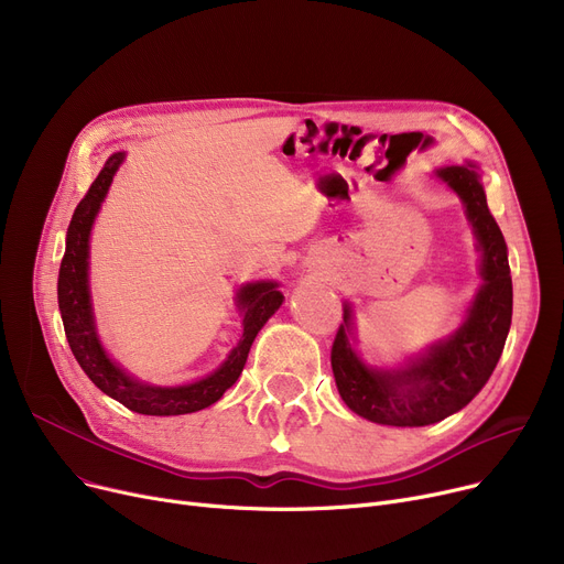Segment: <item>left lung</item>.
Returning <instances> with one entry per match:
<instances>
[{
	"instance_id": "1",
	"label": "left lung",
	"mask_w": 564,
	"mask_h": 564,
	"mask_svg": "<svg viewBox=\"0 0 564 564\" xmlns=\"http://www.w3.org/2000/svg\"><path fill=\"white\" fill-rule=\"evenodd\" d=\"M466 205L482 249V288L476 294L459 332L430 347L423 359L404 370L366 368L349 345V306L332 347V368L345 404L359 416L395 427H423L448 419L476 398L491 377L512 322V276L508 247L489 213L476 166L436 171Z\"/></svg>"
}]
</instances>
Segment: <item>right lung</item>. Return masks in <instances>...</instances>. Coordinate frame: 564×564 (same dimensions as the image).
<instances>
[{
  "mask_svg": "<svg viewBox=\"0 0 564 564\" xmlns=\"http://www.w3.org/2000/svg\"><path fill=\"white\" fill-rule=\"evenodd\" d=\"M121 162H123V153L111 155L105 169L91 183V187H88L86 196L75 207V215L70 219L68 237H66V253L62 260V270H58V288H56L58 311H62L66 338L77 364L102 393L118 400L134 413H143V416H181V413L200 411L205 406L215 404L232 387L237 377L242 375L253 338L262 329V324L270 319L274 311L281 306L283 294L276 290V283L272 281L249 283L240 290L237 302H240L245 311V322H242L245 334L240 343H237V347L228 354L224 366L210 377L187 383V387L160 389V387H148V383H139L130 379L126 372L118 370L107 359V354L102 351L96 336L91 300H88L86 258H88V232H91L94 219L100 210V203Z\"/></svg>",
  "mask_w": 564,
  "mask_h": 564,
  "instance_id": "add662e5",
  "label": "right lung"
}]
</instances>
